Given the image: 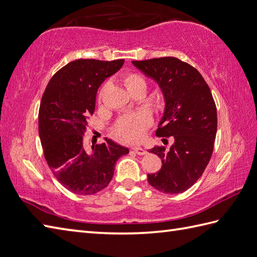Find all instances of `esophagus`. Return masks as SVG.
Segmentation results:
<instances>
[{
	"mask_svg": "<svg viewBox=\"0 0 257 257\" xmlns=\"http://www.w3.org/2000/svg\"><path fill=\"white\" fill-rule=\"evenodd\" d=\"M133 150H134L137 154H139V156H145V154L147 153V151L145 150V149L141 148V147H134Z\"/></svg>",
	"mask_w": 257,
	"mask_h": 257,
	"instance_id": "1",
	"label": "esophagus"
}]
</instances>
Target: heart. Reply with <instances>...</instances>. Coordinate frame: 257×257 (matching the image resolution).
I'll list each match as a JSON object with an SVG mask.
<instances>
[{"label": "heart", "mask_w": 257, "mask_h": 257, "mask_svg": "<svg viewBox=\"0 0 257 257\" xmlns=\"http://www.w3.org/2000/svg\"><path fill=\"white\" fill-rule=\"evenodd\" d=\"M123 84L126 88L130 92H133L134 89L138 87H145L147 86L146 80L143 77L137 73H127L123 76ZM108 88V83L101 88L100 95L105 93L106 89ZM151 123V118L149 115L145 114V112H140L138 115L134 116H127L121 118L118 121L116 126V134L117 136L120 137L121 139L130 141V142H139L142 140L143 136H145L146 128Z\"/></svg>", "instance_id": "obj_1"}]
</instances>
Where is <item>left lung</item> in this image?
<instances>
[{"label": "left lung", "mask_w": 257, "mask_h": 257, "mask_svg": "<svg viewBox=\"0 0 257 257\" xmlns=\"http://www.w3.org/2000/svg\"><path fill=\"white\" fill-rule=\"evenodd\" d=\"M133 64L163 94L165 107L156 135L174 139L170 149L150 150L162 160V168L148 174V182L164 194L184 193L202 175L213 151L218 119L210 88L194 67L174 57Z\"/></svg>", "instance_id": "8db88e82"}]
</instances>
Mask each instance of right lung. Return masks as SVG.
Here are the masks:
<instances>
[{
	"mask_svg": "<svg viewBox=\"0 0 257 257\" xmlns=\"http://www.w3.org/2000/svg\"><path fill=\"white\" fill-rule=\"evenodd\" d=\"M123 62H70L51 77L41 98L38 130L45 159L57 180L74 194L86 196L104 189L114 175L117 160L129 153L128 148L107 138L92 149L83 141L97 89Z\"/></svg>",
	"mask_w": 257,
	"mask_h": 257,
	"instance_id": "add662e5",
	"label": "right lung"
}]
</instances>
